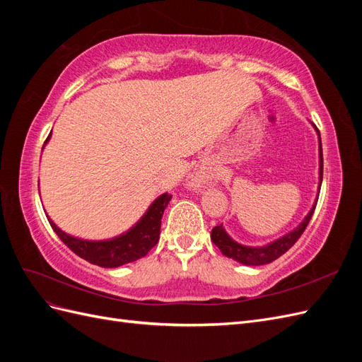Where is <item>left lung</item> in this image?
Listing matches in <instances>:
<instances>
[{
    "label": "left lung",
    "instance_id": "8db88e82",
    "mask_svg": "<svg viewBox=\"0 0 362 362\" xmlns=\"http://www.w3.org/2000/svg\"><path fill=\"white\" fill-rule=\"evenodd\" d=\"M317 129V128H315ZM317 134H319V140H320V133L319 129H317ZM320 145V185H322V180H323V152H322V140L319 141ZM315 205L317 202L313 205V208L310 210V213L306 214V217L303 218V222L298 226L294 228L291 233L286 234L284 237L278 238L276 242L269 243L267 246H262V247H249V246H243V245H238L237 242L229 237L226 234V231L223 229L222 225L214 226L213 231H211V240L213 243L221 249L222 254L228 258H233L238 262H242V264L246 266H262V264H269V262L275 261L276 258H279L282 254H286V252L299 240V237L303 234L305 228L308 226L313 213L315 210Z\"/></svg>",
    "mask_w": 362,
    "mask_h": 362
}]
</instances>
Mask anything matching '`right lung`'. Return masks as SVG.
<instances>
[{
  "label": "right lung",
  "instance_id": "obj_1",
  "mask_svg": "<svg viewBox=\"0 0 362 362\" xmlns=\"http://www.w3.org/2000/svg\"><path fill=\"white\" fill-rule=\"evenodd\" d=\"M49 139V136H48ZM47 139V140H48ZM172 194L164 193L151 204L149 210L140 218L139 223L129 229L128 233L104 242H90L72 237L54 223L48 217L49 225L62 242L66 245L76 255L92 264L101 267H119L127 262H133L154 247L160 238V226L164 210L169 204Z\"/></svg>",
  "mask_w": 362,
  "mask_h": 362
}]
</instances>
